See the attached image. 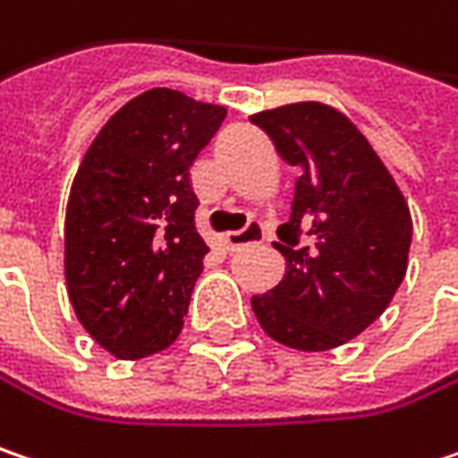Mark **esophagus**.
<instances>
[{
    "label": "esophagus",
    "mask_w": 458,
    "mask_h": 458,
    "mask_svg": "<svg viewBox=\"0 0 458 458\" xmlns=\"http://www.w3.org/2000/svg\"><path fill=\"white\" fill-rule=\"evenodd\" d=\"M224 240H226V247H229V250H242V247H247V244H260V242L265 240L263 224H260V221H250L242 232H229Z\"/></svg>",
    "instance_id": "esophagus-1"
}]
</instances>
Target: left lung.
<instances>
[{
  "mask_svg": "<svg viewBox=\"0 0 458 458\" xmlns=\"http://www.w3.org/2000/svg\"><path fill=\"white\" fill-rule=\"evenodd\" d=\"M301 177L273 242L286 276L252 296L267 337L293 351H330L366 330L397 293L412 218L394 177L348 115L291 103L250 115Z\"/></svg>",
  "mask_w": 458,
  "mask_h": 458,
  "instance_id": "obj_1",
  "label": "left lung"
}]
</instances>
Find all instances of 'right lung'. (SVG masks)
<instances>
[{
    "instance_id": "1",
    "label": "right lung",
    "mask_w": 458,
    "mask_h": 458,
    "mask_svg": "<svg viewBox=\"0 0 458 458\" xmlns=\"http://www.w3.org/2000/svg\"><path fill=\"white\" fill-rule=\"evenodd\" d=\"M224 118V105L147 89L110 115L74 174L66 291L81 327L115 358L159 353L182 330L208 252L191 167Z\"/></svg>"
}]
</instances>
